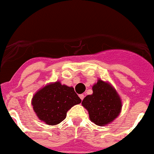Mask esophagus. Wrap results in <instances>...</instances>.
<instances>
[{"instance_id": "obj_1", "label": "esophagus", "mask_w": 154, "mask_h": 154, "mask_svg": "<svg viewBox=\"0 0 154 154\" xmlns=\"http://www.w3.org/2000/svg\"><path fill=\"white\" fill-rule=\"evenodd\" d=\"M79 98H80V99H81V100H83V98H84V95H83V94H79Z\"/></svg>"}]
</instances>
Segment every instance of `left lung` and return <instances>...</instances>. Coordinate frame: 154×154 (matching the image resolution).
Here are the masks:
<instances>
[{
    "mask_svg": "<svg viewBox=\"0 0 154 154\" xmlns=\"http://www.w3.org/2000/svg\"><path fill=\"white\" fill-rule=\"evenodd\" d=\"M93 94L83 98L82 105L89 114L91 121L98 126L110 123L122 110L121 98L107 82L98 79L92 87Z\"/></svg>",
    "mask_w": 154,
    "mask_h": 154,
    "instance_id": "left-lung-1",
    "label": "left lung"
}]
</instances>
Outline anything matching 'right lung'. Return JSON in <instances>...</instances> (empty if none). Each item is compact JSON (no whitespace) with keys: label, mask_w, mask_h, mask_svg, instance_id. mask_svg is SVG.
<instances>
[{"label":"right lung","mask_w":154,"mask_h":154,"mask_svg":"<svg viewBox=\"0 0 154 154\" xmlns=\"http://www.w3.org/2000/svg\"><path fill=\"white\" fill-rule=\"evenodd\" d=\"M80 103L73 87L62 85L59 81L39 90L32 99L33 110L39 119L51 126L63 121L67 112Z\"/></svg>","instance_id":"obj_1"}]
</instances>
